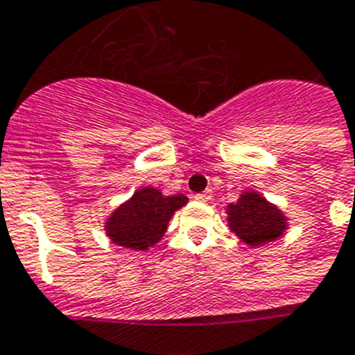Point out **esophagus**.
<instances>
[{"instance_id": "1", "label": "esophagus", "mask_w": 355, "mask_h": 355, "mask_svg": "<svg viewBox=\"0 0 355 355\" xmlns=\"http://www.w3.org/2000/svg\"><path fill=\"white\" fill-rule=\"evenodd\" d=\"M194 198L198 201H201V203H207V201H211V194H209V192H201V194H196Z\"/></svg>"}]
</instances>
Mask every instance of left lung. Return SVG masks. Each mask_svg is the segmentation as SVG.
<instances>
[{"mask_svg":"<svg viewBox=\"0 0 355 355\" xmlns=\"http://www.w3.org/2000/svg\"><path fill=\"white\" fill-rule=\"evenodd\" d=\"M229 227L249 245L273 242L284 232L286 218L275 205L257 192H245L227 209Z\"/></svg>","mask_w":355,"mask_h":355,"instance_id":"8db88e82","label":"left lung"}]
</instances>
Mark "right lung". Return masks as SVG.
<instances>
[{
  "label": "right lung",
  "mask_w": 355,
  "mask_h": 355,
  "mask_svg": "<svg viewBox=\"0 0 355 355\" xmlns=\"http://www.w3.org/2000/svg\"><path fill=\"white\" fill-rule=\"evenodd\" d=\"M187 196H163L157 189L144 187L107 218L106 232L113 243L128 249L152 248L163 238L170 218L187 203Z\"/></svg>",
  "instance_id": "1"
}]
</instances>
